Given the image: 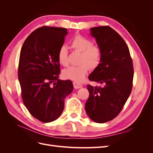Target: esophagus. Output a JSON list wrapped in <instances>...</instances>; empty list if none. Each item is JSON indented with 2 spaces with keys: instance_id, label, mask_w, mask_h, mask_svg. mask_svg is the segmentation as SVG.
Returning a JSON list of instances; mask_svg holds the SVG:
<instances>
[{
  "instance_id": "esophagus-1",
  "label": "esophagus",
  "mask_w": 153,
  "mask_h": 153,
  "mask_svg": "<svg viewBox=\"0 0 153 153\" xmlns=\"http://www.w3.org/2000/svg\"><path fill=\"white\" fill-rule=\"evenodd\" d=\"M73 86H74V88L76 89H80V88H81L82 87V85H81L80 84H78V83H77L76 82H74Z\"/></svg>"
}]
</instances>
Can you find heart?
<instances>
[{
    "instance_id": "1",
    "label": "heart",
    "mask_w": 153,
    "mask_h": 153,
    "mask_svg": "<svg viewBox=\"0 0 153 153\" xmlns=\"http://www.w3.org/2000/svg\"><path fill=\"white\" fill-rule=\"evenodd\" d=\"M92 41L85 37L78 34L71 41V47L78 52H81L79 65L72 66L64 69L62 76L66 79L76 82H82L84 80L89 68L94 69L100 65L101 57L100 48L92 45ZM57 58L59 62L64 66L68 65V51L65 45L61 46L58 50Z\"/></svg>"
}]
</instances>
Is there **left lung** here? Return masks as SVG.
<instances>
[{
    "label": "left lung",
    "mask_w": 153,
    "mask_h": 153,
    "mask_svg": "<svg viewBox=\"0 0 153 153\" xmlns=\"http://www.w3.org/2000/svg\"><path fill=\"white\" fill-rule=\"evenodd\" d=\"M90 30L101 50V57L100 65L89 78L103 86L87 85L89 97L85 109L92 121L104 123L117 116L130 95L133 67L128 46L116 31L109 26Z\"/></svg>",
    "instance_id": "left-lung-1"
}]
</instances>
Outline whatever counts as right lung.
<instances>
[{"label": "right lung", "instance_id": "obj_1", "mask_svg": "<svg viewBox=\"0 0 153 153\" xmlns=\"http://www.w3.org/2000/svg\"><path fill=\"white\" fill-rule=\"evenodd\" d=\"M68 30L44 26L27 37L21 49L18 80L24 103L30 114L43 123H50L61 115L64 99L73 91L71 80L58 79V50Z\"/></svg>", "mask_w": 153, "mask_h": 153}]
</instances>
